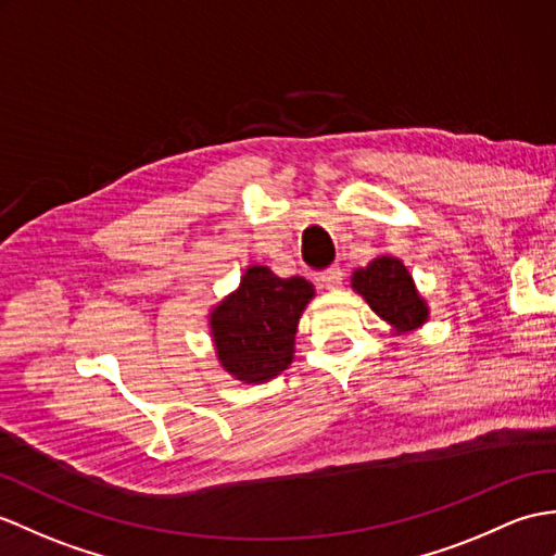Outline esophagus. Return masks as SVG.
Segmentation results:
<instances>
[{
  "mask_svg": "<svg viewBox=\"0 0 556 556\" xmlns=\"http://www.w3.org/2000/svg\"><path fill=\"white\" fill-rule=\"evenodd\" d=\"M319 281H321V287H325V289L337 291V289L343 287V269L341 267H329L327 273H321Z\"/></svg>",
  "mask_w": 556,
  "mask_h": 556,
  "instance_id": "34e87169",
  "label": "esophagus"
}]
</instances>
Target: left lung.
Instances as JSON below:
<instances>
[{
  "label": "left lung",
  "instance_id": "obj_1",
  "mask_svg": "<svg viewBox=\"0 0 556 556\" xmlns=\"http://www.w3.org/2000/svg\"><path fill=\"white\" fill-rule=\"evenodd\" d=\"M353 289L363 295L369 307L397 331L421 327L429 317V307L415 289L407 267L391 255L374 257L367 267L353 273Z\"/></svg>",
  "mask_w": 556,
  "mask_h": 556
}]
</instances>
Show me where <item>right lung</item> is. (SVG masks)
<instances>
[{
    "mask_svg": "<svg viewBox=\"0 0 556 556\" xmlns=\"http://www.w3.org/2000/svg\"><path fill=\"white\" fill-rule=\"evenodd\" d=\"M315 295L303 277L281 279L253 265L239 289L211 313L217 359L239 381L275 379L293 359V339L301 313Z\"/></svg>",
    "mask_w": 556,
    "mask_h": 556,
    "instance_id": "right-lung-1",
    "label": "right lung"
}]
</instances>
